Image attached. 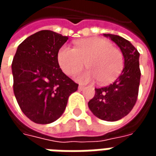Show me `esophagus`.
<instances>
[{
  "instance_id": "obj_1",
  "label": "esophagus",
  "mask_w": 156,
  "mask_h": 156,
  "mask_svg": "<svg viewBox=\"0 0 156 156\" xmlns=\"http://www.w3.org/2000/svg\"><path fill=\"white\" fill-rule=\"evenodd\" d=\"M83 88H84V86H83V85H79V86H78V89H79V90H83Z\"/></svg>"
}]
</instances>
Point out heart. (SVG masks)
<instances>
[{"label": "heart", "instance_id": "1", "mask_svg": "<svg viewBox=\"0 0 156 156\" xmlns=\"http://www.w3.org/2000/svg\"><path fill=\"white\" fill-rule=\"evenodd\" d=\"M57 59L67 75L80 71L86 62L89 69L74 76L82 83L97 79L100 84H108L117 79L124 68L123 53L113 47L111 41L101 37L78 40L74 48L63 45L58 50Z\"/></svg>", "mask_w": 156, "mask_h": 156}]
</instances>
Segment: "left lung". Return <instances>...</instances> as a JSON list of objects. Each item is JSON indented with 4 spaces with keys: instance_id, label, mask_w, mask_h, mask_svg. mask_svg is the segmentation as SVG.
Returning a JSON list of instances; mask_svg holds the SVG:
<instances>
[{
    "instance_id": "8db88e82",
    "label": "left lung",
    "mask_w": 156,
    "mask_h": 156,
    "mask_svg": "<svg viewBox=\"0 0 156 156\" xmlns=\"http://www.w3.org/2000/svg\"><path fill=\"white\" fill-rule=\"evenodd\" d=\"M120 48L124 68L113 83L95 88L94 97L88 102L92 113L100 119L117 121L129 113L137 101L140 81V53L126 39L113 34H104Z\"/></svg>"
}]
</instances>
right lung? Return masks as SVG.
<instances>
[{
	"instance_id": "right-lung-1",
	"label": "right lung",
	"mask_w": 156,
	"mask_h": 156,
	"mask_svg": "<svg viewBox=\"0 0 156 156\" xmlns=\"http://www.w3.org/2000/svg\"><path fill=\"white\" fill-rule=\"evenodd\" d=\"M68 39L42 30L19 45L12 69L13 90L23 114L37 124H50L63 114L68 97L78 84L62 73L58 50Z\"/></svg>"
}]
</instances>
